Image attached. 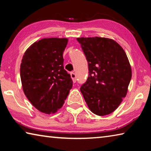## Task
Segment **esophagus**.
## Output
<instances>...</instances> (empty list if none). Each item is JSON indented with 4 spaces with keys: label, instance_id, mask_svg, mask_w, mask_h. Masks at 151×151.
<instances>
[{
    "label": "esophagus",
    "instance_id": "1",
    "mask_svg": "<svg viewBox=\"0 0 151 151\" xmlns=\"http://www.w3.org/2000/svg\"><path fill=\"white\" fill-rule=\"evenodd\" d=\"M70 76H71V78L73 79V83H76V76L75 75V73H70Z\"/></svg>",
    "mask_w": 151,
    "mask_h": 151
}]
</instances>
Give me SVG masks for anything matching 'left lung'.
<instances>
[{
	"mask_svg": "<svg viewBox=\"0 0 151 151\" xmlns=\"http://www.w3.org/2000/svg\"><path fill=\"white\" fill-rule=\"evenodd\" d=\"M88 61L89 76L81 92L94 114L104 116L118 108L132 77L129 59L121 46L108 38H77Z\"/></svg>",
	"mask_w": 151,
	"mask_h": 151,
	"instance_id": "left-lung-1",
	"label": "left lung"
}]
</instances>
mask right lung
Instances as JSON below:
<instances>
[{"label": "right lung", "instance_id": "1", "mask_svg": "<svg viewBox=\"0 0 151 151\" xmlns=\"http://www.w3.org/2000/svg\"><path fill=\"white\" fill-rule=\"evenodd\" d=\"M67 43L66 38L42 39L30 46L22 57L20 70L24 93L45 114L57 112L72 88L70 75L63 66Z\"/></svg>", "mask_w": 151, "mask_h": 151}]
</instances>
